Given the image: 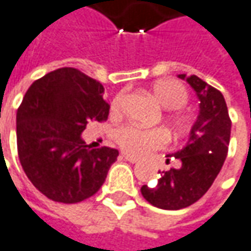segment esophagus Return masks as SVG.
<instances>
[{"mask_svg":"<svg viewBox=\"0 0 251 251\" xmlns=\"http://www.w3.org/2000/svg\"><path fill=\"white\" fill-rule=\"evenodd\" d=\"M122 157L125 158V160H127V161H130V163H137L139 161V158L137 157H133V156H129V154H122Z\"/></svg>","mask_w":251,"mask_h":251,"instance_id":"1","label":"esophagus"}]
</instances>
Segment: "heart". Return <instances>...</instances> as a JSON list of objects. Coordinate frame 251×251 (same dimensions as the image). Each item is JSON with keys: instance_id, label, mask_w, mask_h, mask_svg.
I'll return each mask as SVG.
<instances>
[{"instance_id": "heart-1", "label": "heart", "mask_w": 251, "mask_h": 251, "mask_svg": "<svg viewBox=\"0 0 251 251\" xmlns=\"http://www.w3.org/2000/svg\"><path fill=\"white\" fill-rule=\"evenodd\" d=\"M151 93L157 102L166 109H180L188 102V93L184 88V85L174 80H161L157 81ZM124 102V94L115 95L114 100L109 105V112L112 116H118L121 114V108ZM171 122L174 126L181 127L182 119L180 116H173ZM116 143L121 146V149L135 156V157H143L147 156L150 151L161 149L167 145L169 136L164 130L161 129H146L137 125H125L118 129L116 132Z\"/></svg>"}]
</instances>
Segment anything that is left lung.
<instances>
[{"instance_id":"1","label":"left lung","mask_w":251,"mask_h":251,"mask_svg":"<svg viewBox=\"0 0 251 251\" xmlns=\"http://www.w3.org/2000/svg\"><path fill=\"white\" fill-rule=\"evenodd\" d=\"M200 100V115L190 132L185 147L174 157L181 161L178 169L160 173L154 185H143L140 191L147 202L160 209L177 211L197 202L211 188L227 156L232 121L224 95L197 75L185 77Z\"/></svg>"}]
</instances>
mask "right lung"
Here are the masks:
<instances>
[{"mask_svg":"<svg viewBox=\"0 0 251 251\" xmlns=\"http://www.w3.org/2000/svg\"><path fill=\"white\" fill-rule=\"evenodd\" d=\"M101 82L77 69L50 71L33 82L17 112L21 166L30 182L56 202L75 203L104 184L119 151L91 149L81 139L90 121L108 119Z\"/></svg>","mask_w":251,"mask_h":251,"instance_id":"add662e5","label":"right lung"}]
</instances>
